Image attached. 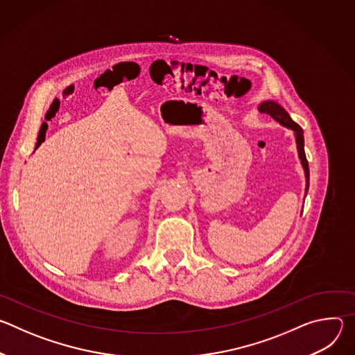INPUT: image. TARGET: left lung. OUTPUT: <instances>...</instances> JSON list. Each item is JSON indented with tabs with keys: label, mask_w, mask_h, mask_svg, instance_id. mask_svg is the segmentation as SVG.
I'll use <instances>...</instances> for the list:
<instances>
[{
	"label": "left lung",
	"mask_w": 355,
	"mask_h": 355,
	"mask_svg": "<svg viewBox=\"0 0 355 355\" xmlns=\"http://www.w3.org/2000/svg\"><path fill=\"white\" fill-rule=\"evenodd\" d=\"M260 112H264V114H268L271 118H274L277 122H279L282 126L288 128V129H292L295 132V137H296V144H297V151H299V159L302 162V166L303 168H305V174H306V178L309 180V164H308V160H306V155H305V148H303V130L302 128L293 122L291 119V116L288 115V112L279 107L278 104L272 103V101H267V103H263L260 105Z\"/></svg>",
	"instance_id": "1"
}]
</instances>
